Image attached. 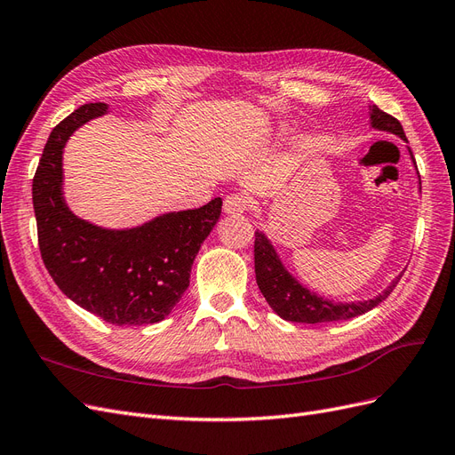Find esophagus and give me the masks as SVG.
Segmentation results:
<instances>
[{
    "label": "esophagus",
    "instance_id": "esophagus-1",
    "mask_svg": "<svg viewBox=\"0 0 455 455\" xmlns=\"http://www.w3.org/2000/svg\"><path fill=\"white\" fill-rule=\"evenodd\" d=\"M251 209V199L241 194L228 196L224 201V212L226 214H243Z\"/></svg>",
    "mask_w": 455,
    "mask_h": 455
}]
</instances>
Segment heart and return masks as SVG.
Returning <instances> with one entry per match:
<instances>
[{
  "mask_svg": "<svg viewBox=\"0 0 455 455\" xmlns=\"http://www.w3.org/2000/svg\"><path fill=\"white\" fill-rule=\"evenodd\" d=\"M275 134H281V129H279V131H277V132H275Z\"/></svg>",
  "mask_w": 455,
  "mask_h": 455,
  "instance_id": "heart-1",
  "label": "heart"
}]
</instances>
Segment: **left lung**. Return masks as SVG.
<instances>
[{
	"instance_id": "8db88e82",
	"label": "left lung",
	"mask_w": 455,
	"mask_h": 455,
	"mask_svg": "<svg viewBox=\"0 0 455 455\" xmlns=\"http://www.w3.org/2000/svg\"><path fill=\"white\" fill-rule=\"evenodd\" d=\"M370 125L376 131H383L398 136V139L406 140V134L403 131V125L393 116L381 112L378 106L370 108ZM408 154L411 163L418 171V164L414 159V154L408 148ZM419 178V172H418ZM421 186V180H419ZM421 189V188H419ZM254 271H256V283L259 292L264 294L269 307L277 313L281 319L291 323H332V321H347L353 316H359L370 309L379 306L381 301L387 298L396 283L401 281L403 273L385 288L381 294L371 299L363 301H349V304H341V301L326 299L324 296H319L316 292L309 291L307 286L301 284L294 275L284 267L277 251H275L273 243L266 235L264 231L254 233Z\"/></svg>"
}]
</instances>
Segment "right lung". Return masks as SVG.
Returning <instances> with one entry per match:
<instances>
[{
    "instance_id": "obj_1",
    "label": "right lung",
    "mask_w": 455,
    "mask_h": 455,
    "mask_svg": "<svg viewBox=\"0 0 455 455\" xmlns=\"http://www.w3.org/2000/svg\"><path fill=\"white\" fill-rule=\"evenodd\" d=\"M106 114L104 102L84 104L49 136L32 184L39 251L52 281L79 307L109 324H154L189 286L191 266L218 222L222 199L125 229L76 216L62 191L64 146L79 127Z\"/></svg>"
}]
</instances>
